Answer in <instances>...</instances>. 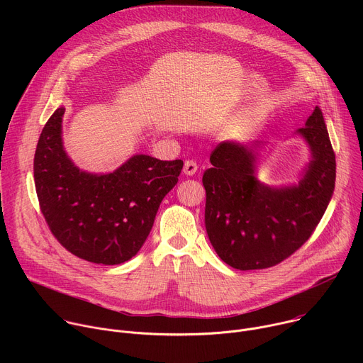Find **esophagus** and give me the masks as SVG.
Returning <instances> with one entry per match:
<instances>
[{"label": "esophagus", "mask_w": 363, "mask_h": 363, "mask_svg": "<svg viewBox=\"0 0 363 363\" xmlns=\"http://www.w3.org/2000/svg\"><path fill=\"white\" fill-rule=\"evenodd\" d=\"M196 171H198V165H196L195 161H191V160L185 161V164H184V174L185 175H194Z\"/></svg>", "instance_id": "1"}]
</instances>
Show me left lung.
<instances>
[{
    "label": "left lung",
    "mask_w": 363,
    "mask_h": 363,
    "mask_svg": "<svg viewBox=\"0 0 363 363\" xmlns=\"http://www.w3.org/2000/svg\"><path fill=\"white\" fill-rule=\"evenodd\" d=\"M301 135L312 150L298 185L273 188L255 178L260 142H221L202 184L205 228L221 260L237 270L273 267L297 251L316 230L336 179V160L322 111L308 116Z\"/></svg>",
    "instance_id": "8db88e82"
}]
</instances>
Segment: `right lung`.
I'll return each instance as SVG.
<instances>
[{"mask_svg": "<svg viewBox=\"0 0 363 363\" xmlns=\"http://www.w3.org/2000/svg\"><path fill=\"white\" fill-rule=\"evenodd\" d=\"M59 108L34 155V182L44 220L57 241L86 262L125 263L147 238L164 196L177 185L181 160L135 155L106 175L80 171L66 155Z\"/></svg>", "mask_w": 363, "mask_h": 363, "instance_id": "add662e5", "label": "right lung"}]
</instances>
